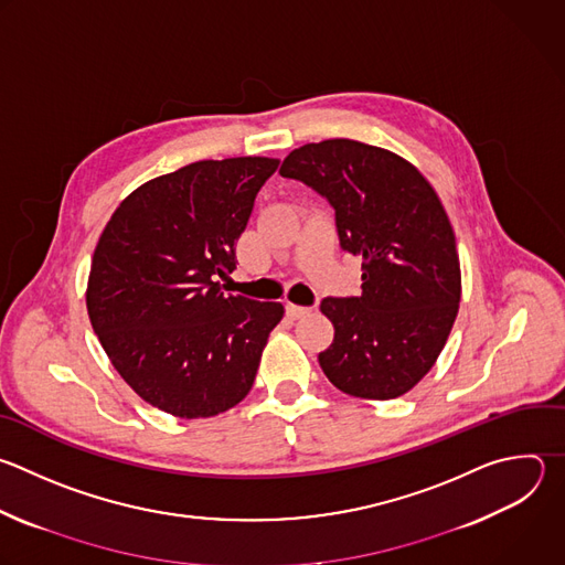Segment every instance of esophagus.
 <instances>
[{
    "label": "esophagus",
    "instance_id": "obj_1",
    "mask_svg": "<svg viewBox=\"0 0 565 565\" xmlns=\"http://www.w3.org/2000/svg\"><path fill=\"white\" fill-rule=\"evenodd\" d=\"M310 312V308H303V306H297V303H286V315L290 319H301Z\"/></svg>",
    "mask_w": 565,
    "mask_h": 565
}]
</instances>
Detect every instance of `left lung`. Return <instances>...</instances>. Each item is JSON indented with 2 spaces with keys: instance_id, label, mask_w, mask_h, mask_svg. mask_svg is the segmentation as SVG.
<instances>
[{
  "instance_id": "8db88e82",
  "label": "left lung",
  "mask_w": 565,
  "mask_h": 565,
  "mask_svg": "<svg viewBox=\"0 0 565 565\" xmlns=\"http://www.w3.org/2000/svg\"><path fill=\"white\" fill-rule=\"evenodd\" d=\"M279 172L328 200L341 248L361 257V295L321 301L334 326L319 352L323 374L350 397H402L435 365L461 299L455 233L435 188L404 157L354 139L295 148Z\"/></svg>"
}]
</instances>
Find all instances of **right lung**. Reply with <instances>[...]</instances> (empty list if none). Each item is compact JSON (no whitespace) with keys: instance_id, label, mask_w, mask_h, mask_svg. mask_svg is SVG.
I'll list each match as a JSON object with an SVG mask.
<instances>
[{"instance_id":"right-lung-1","label":"right lung","mask_w":565,"mask_h":565,"mask_svg":"<svg viewBox=\"0 0 565 565\" xmlns=\"http://www.w3.org/2000/svg\"><path fill=\"white\" fill-rule=\"evenodd\" d=\"M279 159L188 163L132 191L106 224L86 308L121 380L179 419L215 417L253 388L284 306L222 290L255 198Z\"/></svg>"}]
</instances>
